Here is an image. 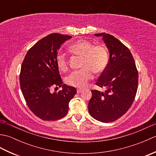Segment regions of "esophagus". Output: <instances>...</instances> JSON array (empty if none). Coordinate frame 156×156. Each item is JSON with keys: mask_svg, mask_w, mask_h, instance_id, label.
Here are the masks:
<instances>
[{"mask_svg": "<svg viewBox=\"0 0 156 156\" xmlns=\"http://www.w3.org/2000/svg\"><path fill=\"white\" fill-rule=\"evenodd\" d=\"M82 91H83V89L82 88H78L77 89V93H80V92H82Z\"/></svg>", "mask_w": 156, "mask_h": 156, "instance_id": "1", "label": "esophagus"}]
</instances>
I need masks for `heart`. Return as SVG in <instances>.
<instances>
[{
	"mask_svg": "<svg viewBox=\"0 0 156 156\" xmlns=\"http://www.w3.org/2000/svg\"><path fill=\"white\" fill-rule=\"evenodd\" d=\"M69 50L74 54L82 57V67L79 70L72 72L66 78V83L75 87H83L92 78V72L99 74L107 67L108 60V52L103 46L93 45L90 41L80 39L69 47ZM56 64L59 69H68V61L66 55L58 54Z\"/></svg>",
	"mask_w": 156,
	"mask_h": 156,
	"instance_id": "heart-1",
	"label": "heart"
}]
</instances>
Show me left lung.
<instances>
[{"instance_id":"left-lung-1","label":"left lung","mask_w":156,"mask_h":156,"mask_svg":"<svg viewBox=\"0 0 156 156\" xmlns=\"http://www.w3.org/2000/svg\"><path fill=\"white\" fill-rule=\"evenodd\" d=\"M94 35L102 37L110 55L107 67L96 82L107 90H91L88 111L96 120L113 122L133 104L137 90L138 72L131 51L119 39L105 33Z\"/></svg>"}]
</instances>
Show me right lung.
Returning <instances> with one entry per match:
<instances>
[{
    "label": "right lung",
    "mask_w": 156,
    "mask_h": 156,
    "mask_svg": "<svg viewBox=\"0 0 156 156\" xmlns=\"http://www.w3.org/2000/svg\"><path fill=\"white\" fill-rule=\"evenodd\" d=\"M72 36L51 34L37 41L27 51L19 76L20 87L30 110L44 121L65 117L69 102L76 94L74 87L63 84L56 64L58 50ZM52 86L62 87L51 94Z\"/></svg>",
    "instance_id": "1"
}]
</instances>
